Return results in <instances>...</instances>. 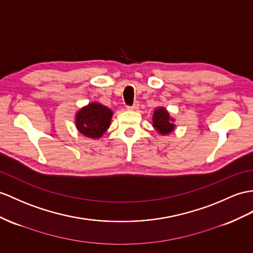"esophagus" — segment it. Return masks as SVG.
Wrapping results in <instances>:
<instances>
[{
	"mask_svg": "<svg viewBox=\"0 0 253 253\" xmlns=\"http://www.w3.org/2000/svg\"><path fill=\"white\" fill-rule=\"evenodd\" d=\"M138 106H139V103L138 102H134V104H133L132 106H126V108L128 110H136V109H138Z\"/></svg>",
	"mask_w": 253,
	"mask_h": 253,
	"instance_id": "obj_1",
	"label": "esophagus"
}]
</instances>
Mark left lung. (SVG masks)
Returning a JSON list of instances; mask_svg holds the SVG:
<instances>
[{
  "instance_id": "8db88e82",
  "label": "left lung",
  "mask_w": 253,
  "mask_h": 253,
  "mask_svg": "<svg viewBox=\"0 0 253 253\" xmlns=\"http://www.w3.org/2000/svg\"><path fill=\"white\" fill-rule=\"evenodd\" d=\"M152 121L153 127L162 135L169 134L175 128L174 119L170 118L169 112L164 107H160L155 110V114L152 116Z\"/></svg>"
}]
</instances>
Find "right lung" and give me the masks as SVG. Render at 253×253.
<instances>
[{
    "label": "right lung",
    "instance_id": "1",
    "mask_svg": "<svg viewBox=\"0 0 253 253\" xmlns=\"http://www.w3.org/2000/svg\"><path fill=\"white\" fill-rule=\"evenodd\" d=\"M113 112L100 103H90L76 114V127L90 138H100L107 131Z\"/></svg>",
    "mask_w": 253,
    "mask_h": 253
}]
</instances>
